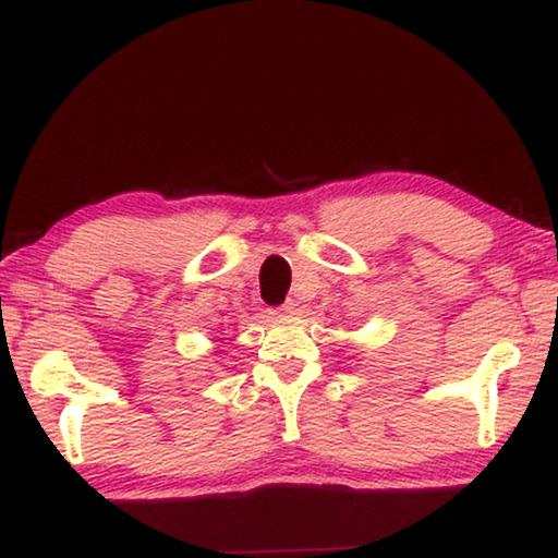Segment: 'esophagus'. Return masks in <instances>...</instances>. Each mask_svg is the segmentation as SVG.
Here are the masks:
<instances>
[{"label": "esophagus", "instance_id": "esophagus-1", "mask_svg": "<svg viewBox=\"0 0 558 558\" xmlns=\"http://www.w3.org/2000/svg\"><path fill=\"white\" fill-rule=\"evenodd\" d=\"M294 312H296L294 299H289V302H284L281 306H277V310H274V314H277V317H289V314H294Z\"/></svg>", "mask_w": 558, "mask_h": 558}]
</instances>
